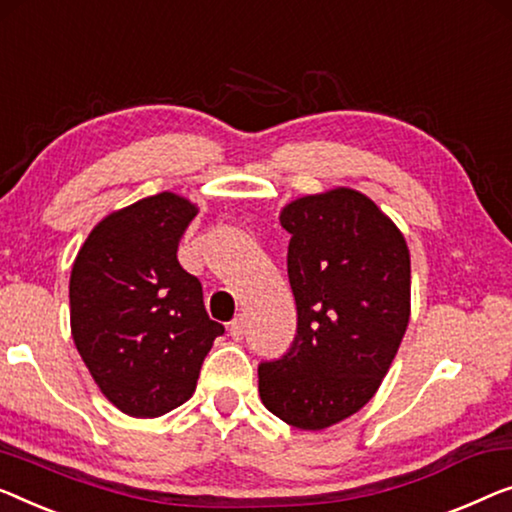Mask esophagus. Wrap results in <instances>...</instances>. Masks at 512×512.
Segmentation results:
<instances>
[{"mask_svg": "<svg viewBox=\"0 0 512 512\" xmlns=\"http://www.w3.org/2000/svg\"><path fill=\"white\" fill-rule=\"evenodd\" d=\"M228 332H231V337L235 339V342H240V339L244 337V318L235 316L231 325H228Z\"/></svg>", "mask_w": 512, "mask_h": 512, "instance_id": "1", "label": "esophagus"}]
</instances>
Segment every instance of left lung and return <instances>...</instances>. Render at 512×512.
<instances>
[{"label":"left lung","instance_id":"8db88e82","mask_svg":"<svg viewBox=\"0 0 512 512\" xmlns=\"http://www.w3.org/2000/svg\"><path fill=\"white\" fill-rule=\"evenodd\" d=\"M279 221L298 330L279 360L258 365V392L274 416L316 432L360 411L388 374L409 325L411 256L355 189L302 196Z\"/></svg>","mask_w":512,"mask_h":512}]
</instances>
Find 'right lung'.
I'll return each instance as SVG.
<instances>
[{"instance_id": "add662e5", "label": "right lung", "mask_w": 512, "mask_h": 512, "mask_svg": "<svg viewBox=\"0 0 512 512\" xmlns=\"http://www.w3.org/2000/svg\"><path fill=\"white\" fill-rule=\"evenodd\" d=\"M196 214L170 191L143 198L99 221L73 263V342L108 402L133 418L187 402L224 335L207 316L201 281L177 261Z\"/></svg>"}]
</instances>
